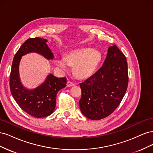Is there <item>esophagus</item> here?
<instances>
[{
	"label": "esophagus",
	"mask_w": 153,
	"mask_h": 153,
	"mask_svg": "<svg viewBox=\"0 0 153 153\" xmlns=\"http://www.w3.org/2000/svg\"><path fill=\"white\" fill-rule=\"evenodd\" d=\"M75 85V84L73 82H71V81H68L67 82V86L68 87H72Z\"/></svg>",
	"instance_id": "1"
}]
</instances>
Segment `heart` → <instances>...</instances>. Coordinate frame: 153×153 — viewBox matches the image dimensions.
Listing matches in <instances>:
<instances>
[{
    "mask_svg": "<svg viewBox=\"0 0 153 153\" xmlns=\"http://www.w3.org/2000/svg\"><path fill=\"white\" fill-rule=\"evenodd\" d=\"M101 58V54L98 50L83 48L71 51L65 58L57 57L55 63L64 71L68 69V64L74 66L73 72L75 76L79 78H85L94 73Z\"/></svg>",
    "mask_w": 153,
    "mask_h": 153,
    "instance_id": "b5f03b06",
    "label": "heart"
}]
</instances>
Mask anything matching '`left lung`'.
I'll use <instances>...</instances> for the list:
<instances>
[{"label":"left lung","instance_id":"left-lung-1","mask_svg":"<svg viewBox=\"0 0 153 153\" xmlns=\"http://www.w3.org/2000/svg\"><path fill=\"white\" fill-rule=\"evenodd\" d=\"M128 85L126 58L116 45L111 46L103 66L80 84L82 113L92 120L108 117L121 102Z\"/></svg>","mask_w":153,"mask_h":153}]
</instances>
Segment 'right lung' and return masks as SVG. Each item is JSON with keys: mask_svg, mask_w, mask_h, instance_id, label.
I'll return each instance as SVG.
<instances>
[{"mask_svg": "<svg viewBox=\"0 0 153 153\" xmlns=\"http://www.w3.org/2000/svg\"><path fill=\"white\" fill-rule=\"evenodd\" d=\"M47 42V39L40 38L26 40L14 57L10 78L13 98L23 110L37 118L47 117L53 113L56 105L57 92L66 86L67 82L66 78H57L52 74H49L43 84L34 89H26L20 82L19 64L23 55L36 52L47 59L53 58Z\"/></svg>", "mask_w": 153, "mask_h": 153, "instance_id": "1", "label": "right lung"}]
</instances>
